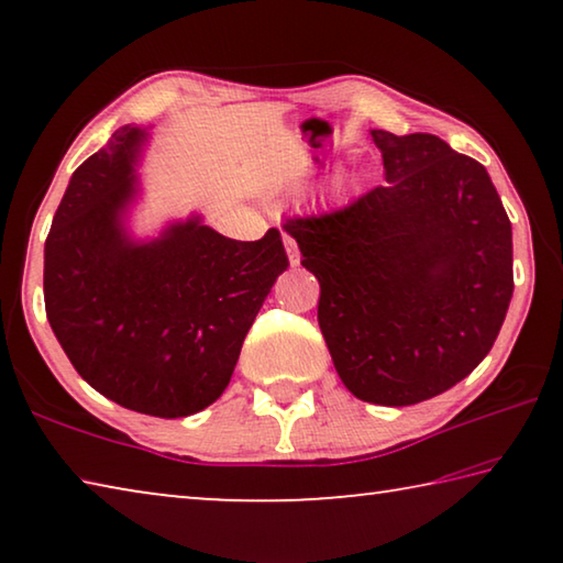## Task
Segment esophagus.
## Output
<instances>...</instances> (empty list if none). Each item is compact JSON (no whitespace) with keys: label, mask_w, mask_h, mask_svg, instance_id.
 Listing matches in <instances>:
<instances>
[{"label":"esophagus","mask_w":563,"mask_h":563,"mask_svg":"<svg viewBox=\"0 0 563 563\" xmlns=\"http://www.w3.org/2000/svg\"><path fill=\"white\" fill-rule=\"evenodd\" d=\"M283 243H285V251H288V261H290V265H298V263H300L298 243H295L290 235H283Z\"/></svg>","instance_id":"1"}]
</instances>
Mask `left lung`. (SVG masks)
I'll return each instance as SVG.
<instances>
[{"label":"left lung","instance_id":"1","mask_svg":"<svg viewBox=\"0 0 563 563\" xmlns=\"http://www.w3.org/2000/svg\"><path fill=\"white\" fill-rule=\"evenodd\" d=\"M373 139L387 184L283 231L320 283L318 322L342 383L405 407L487 357L514 292L511 223L479 161L432 133Z\"/></svg>","mask_w":563,"mask_h":563}]
</instances>
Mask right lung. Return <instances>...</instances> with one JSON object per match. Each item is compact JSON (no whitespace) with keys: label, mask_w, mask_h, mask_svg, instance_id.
Instances as JSON below:
<instances>
[{"label":"right lung","mask_w":563,"mask_h":563,"mask_svg":"<svg viewBox=\"0 0 563 563\" xmlns=\"http://www.w3.org/2000/svg\"><path fill=\"white\" fill-rule=\"evenodd\" d=\"M146 131L123 126L74 170L44 245V305L76 373L113 402L188 417L231 383L243 340L288 268L283 238L233 241L201 216L131 241L123 218Z\"/></svg>","instance_id":"right-lung-1"}]
</instances>
